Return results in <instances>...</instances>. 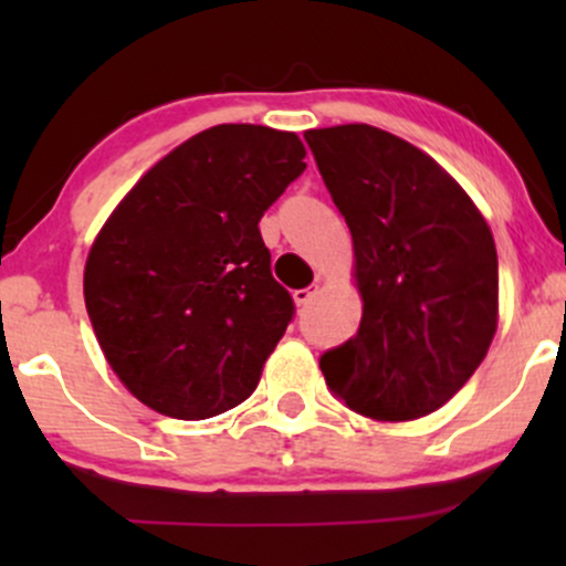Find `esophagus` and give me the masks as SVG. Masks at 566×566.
<instances>
[{"mask_svg":"<svg viewBox=\"0 0 566 566\" xmlns=\"http://www.w3.org/2000/svg\"><path fill=\"white\" fill-rule=\"evenodd\" d=\"M314 295H316V287H303V290H295V292H292V297H295V303H297V305L311 303V301H314Z\"/></svg>","mask_w":566,"mask_h":566,"instance_id":"34e87169","label":"esophagus"}]
</instances>
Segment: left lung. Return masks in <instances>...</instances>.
Listing matches in <instances>:
<instances>
[{"mask_svg": "<svg viewBox=\"0 0 566 566\" xmlns=\"http://www.w3.org/2000/svg\"><path fill=\"white\" fill-rule=\"evenodd\" d=\"M354 237L365 314L324 350L329 391L373 420H415L476 373L497 327V252L465 191L412 143L369 125L305 133Z\"/></svg>", "mask_w": 566, "mask_h": 566, "instance_id": "8db88e82", "label": "left lung"}]
</instances>
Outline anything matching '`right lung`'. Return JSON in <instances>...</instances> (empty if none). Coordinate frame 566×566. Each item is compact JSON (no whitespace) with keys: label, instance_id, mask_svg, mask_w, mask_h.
I'll return each mask as SVG.
<instances>
[{"label":"right lung","instance_id":"right-lung-1","mask_svg":"<svg viewBox=\"0 0 566 566\" xmlns=\"http://www.w3.org/2000/svg\"><path fill=\"white\" fill-rule=\"evenodd\" d=\"M295 133L218 125L157 161L97 233L84 303L135 399L178 420L242 405L295 316L263 212L305 170Z\"/></svg>","mask_w":566,"mask_h":566}]
</instances>
